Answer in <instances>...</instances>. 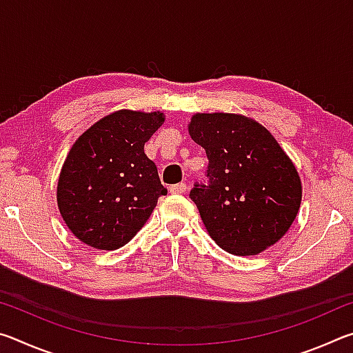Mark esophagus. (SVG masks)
Listing matches in <instances>:
<instances>
[{
	"instance_id": "obj_1",
	"label": "esophagus",
	"mask_w": 353,
	"mask_h": 353,
	"mask_svg": "<svg viewBox=\"0 0 353 353\" xmlns=\"http://www.w3.org/2000/svg\"><path fill=\"white\" fill-rule=\"evenodd\" d=\"M170 193H172V194H185V193H187V183L171 185Z\"/></svg>"
}]
</instances>
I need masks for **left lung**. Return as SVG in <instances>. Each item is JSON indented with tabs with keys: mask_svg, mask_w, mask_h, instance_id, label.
<instances>
[{
	"mask_svg": "<svg viewBox=\"0 0 353 353\" xmlns=\"http://www.w3.org/2000/svg\"><path fill=\"white\" fill-rule=\"evenodd\" d=\"M188 134L205 149L210 182L190 198L208 235L234 255H256L296 219L302 181L272 134L240 113H194Z\"/></svg>",
	"mask_w": 353,
	"mask_h": 353,
	"instance_id": "1",
	"label": "left lung"
}]
</instances>
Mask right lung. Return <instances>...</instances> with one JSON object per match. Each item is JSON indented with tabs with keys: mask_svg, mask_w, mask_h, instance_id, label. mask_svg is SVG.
<instances>
[{
	"mask_svg": "<svg viewBox=\"0 0 353 353\" xmlns=\"http://www.w3.org/2000/svg\"><path fill=\"white\" fill-rule=\"evenodd\" d=\"M165 123L162 112L121 109L79 135L62 165L57 207L77 240L115 250L137 235L166 188L145 143Z\"/></svg>",
	"mask_w": 353,
	"mask_h": 353,
	"instance_id": "right-lung-1",
	"label": "right lung"
}]
</instances>
